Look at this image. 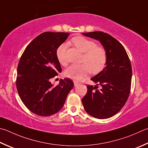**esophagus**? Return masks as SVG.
<instances>
[{
	"label": "esophagus",
	"mask_w": 148,
	"mask_h": 148,
	"mask_svg": "<svg viewBox=\"0 0 148 148\" xmlns=\"http://www.w3.org/2000/svg\"><path fill=\"white\" fill-rule=\"evenodd\" d=\"M74 86H75V87H76V86L78 85L79 84V83L78 82H77L74 81Z\"/></svg>",
	"instance_id": "esophagus-1"
}]
</instances>
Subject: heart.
Listing matches in <instances>:
<instances>
[{
  "label": "heart",
  "mask_w": 148,
  "mask_h": 148,
  "mask_svg": "<svg viewBox=\"0 0 148 148\" xmlns=\"http://www.w3.org/2000/svg\"><path fill=\"white\" fill-rule=\"evenodd\" d=\"M75 47L77 49L84 52L82 62L80 65H72L66 69L65 75L74 81H80L83 77L89 74L100 72L106 65L107 52L103 47L96 46V43L83 36H76L71 39ZM65 44L61 45L56 51V56L61 65L66 64Z\"/></svg>",
  "instance_id": "obj_1"
}]
</instances>
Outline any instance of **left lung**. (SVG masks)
Instances as JSON below:
<instances>
[{
    "mask_svg": "<svg viewBox=\"0 0 148 148\" xmlns=\"http://www.w3.org/2000/svg\"><path fill=\"white\" fill-rule=\"evenodd\" d=\"M98 40L107 52L106 66L91 80L97 86L87 85V92L82 98L83 106L88 114L106 119L118 113L130 96L132 68L122 45L109 34L102 32L82 33ZM98 86L101 88L98 90Z\"/></svg>",
    "mask_w": 148,
    "mask_h": 148,
    "instance_id": "obj_1",
    "label": "left lung"
}]
</instances>
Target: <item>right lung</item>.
<instances>
[{
	"label": "right lung",
	"instance_id": "right-lung-1",
	"mask_svg": "<svg viewBox=\"0 0 148 148\" xmlns=\"http://www.w3.org/2000/svg\"><path fill=\"white\" fill-rule=\"evenodd\" d=\"M69 35L44 32L30 42L21 57L16 87L25 106L39 116H51L60 111L74 87L69 78L61 79L55 87L50 82L62 71L56 51Z\"/></svg>",
	"mask_w": 148,
	"mask_h": 148
}]
</instances>
